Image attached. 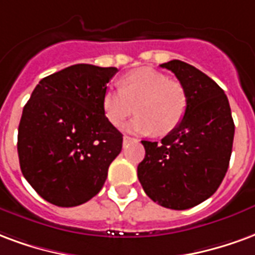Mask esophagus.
I'll return each instance as SVG.
<instances>
[{
	"label": "esophagus",
	"mask_w": 255,
	"mask_h": 255,
	"mask_svg": "<svg viewBox=\"0 0 255 255\" xmlns=\"http://www.w3.org/2000/svg\"><path fill=\"white\" fill-rule=\"evenodd\" d=\"M131 141H134V138H131L129 135H125V137H124V144H128V142H131Z\"/></svg>",
	"instance_id": "34e87169"
}]
</instances>
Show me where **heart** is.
Here are the masks:
<instances>
[{
	"label": "heart",
	"mask_w": 255,
	"mask_h": 255,
	"mask_svg": "<svg viewBox=\"0 0 255 255\" xmlns=\"http://www.w3.org/2000/svg\"><path fill=\"white\" fill-rule=\"evenodd\" d=\"M183 85L152 68H138L120 80V88H107L102 96V110L110 125L120 128L128 117L138 113L128 130L150 134H167L179 126L187 110Z\"/></svg>",
	"instance_id": "heart-1"
}]
</instances>
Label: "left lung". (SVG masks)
Masks as SVG:
<instances>
[{
  "label": "left lung",
  "mask_w": 255,
  "mask_h": 255,
  "mask_svg": "<svg viewBox=\"0 0 255 255\" xmlns=\"http://www.w3.org/2000/svg\"><path fill=\"white\" fill-rule=\"evenodd\" d=\"M160 66L186 89L187 110L161 142L141 141L145 157L137 175L152 201L183 211L219 189L230 164L235 125L224 91L211 77L179 59Z\"/></svg>",
  "instance_id": "1"
}]
</instances>
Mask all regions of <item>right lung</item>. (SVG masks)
Instances as JSON below:
<instances>
[{"label": "right lung", "instance_id": "1", "mask_svg": "<svg viewBox=\"0 0 255 255\" xmlns=\"http://www.w3.org/2000/svg\"><path fill=\"white\" fill-rule=\"evenodd\" d=\"M117 68L77 64L44 77L24 106L17 152L24 178L57 206H77L103 187L122 149L102 96Z\"/></svg>", "mask_w": 255, "mask_h": 255}]
</instances>
